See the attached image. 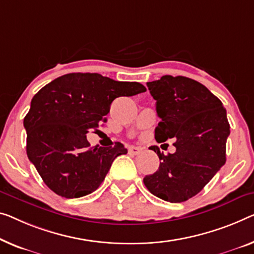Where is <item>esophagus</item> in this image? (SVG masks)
Segmentation results:
<instances>
[{
	"instance_id": "obj_1",
	"label": "esophagus",
	"mask_w": 254,
	"mask_h": 254,
	"mask_svg": "<svg viewBox=\"0 0 254 254\" xmlns=\"http://www.w3.org/2000/svg\"><path fill=\"white\" fill-rule=\"evenodd\" d=\"M140 151H141V148H140V147H137V146H130V147H128V153H130V154L137 155V154L140 153Z\"/></svg>"
}]
</instances>
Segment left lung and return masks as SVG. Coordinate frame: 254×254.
<instances>
[{"mask_svg":"<svg viewBox=\"0 0 254 254\" xmlns=\"http://www.w3.org/2000/svg\"><path fill=\"white\" fill-rule=\"evenodd\" d=\"M156 100L161 122L155 128L157 142L176 138V153L160 157V168L143 178L151 194L166 202H185L202 190L226 163V142L230 133L222 103L195 79L164 75L147 83Z\"/></svg>","mask_w":254,"mask_h":254,"instance_id":"obj_1","label":"left lung"}]
</instances>
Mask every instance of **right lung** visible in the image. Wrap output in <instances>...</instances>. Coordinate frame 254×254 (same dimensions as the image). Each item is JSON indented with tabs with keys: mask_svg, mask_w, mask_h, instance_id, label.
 I'll list each match as a JSON object with an SVG mask.
<instances>
[{
	"mask_svg": "<svg viewBox=\"0 0 254 254\" xmlns=\"http://www.w3.org/2000/svg\"><path fill=\"white\" fill-rule=\"evenodd\" d=\"M138 82H119L97 73L63 75L33 97L24 119L27 156L57 195L77 198L96 190L113 161L127 149L90 148L89 131L106 122L113 100L145 92Z\"/></svg>",
	"mask_w": 254,
	"mask_h": 254,
	"instance_id": "add662e5",
	"label": "right lung"
}]
</instances>
